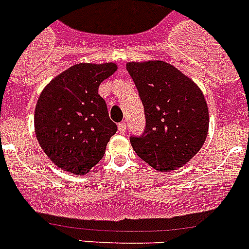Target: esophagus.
<instances>
[{
    "label": "esophagus",
    "instance_id": "34e87169",
    "mask_svg": "<svg viewBox=\"0 0 249 249\" xmlns=\"http://www.w3.org/2000/svg\"><path fill=\"white\" fill-rule=\"evenodd\" d=\"M126 131V123H118V132H120L121 135H124Z\"/></svg>",
    "mask_w": 249,
    "mask_h": 249
}]
</instances>
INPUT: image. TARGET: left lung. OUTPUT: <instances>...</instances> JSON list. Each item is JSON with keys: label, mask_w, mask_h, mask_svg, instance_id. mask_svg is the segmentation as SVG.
I'll list each match as a JSON object with an SVG mask.
<instances>
[{"label": "left lung", "mask_w": 249, "mask_h": 249, "mask_svg": "<svg viewBox=\"0 0 249 249\" xmlns=\"http://www.w3.org/2000/svg\"><path fill=\"white\" fill-rule=\"evenodd\" d=\"M126 66L146 113L143 136L131 137L132 147L158 172L183 167L202 148L208 133L210 114L203 92L164 61Z\"/></svg>", "instance_id": "left-lung-1"}]
</instances>
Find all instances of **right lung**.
I'll return each instance as SVG.
<instances>
[{"mask_svg": "<svg viewBox=\"0 0 249 249\" xmlns=\"http://www.w3.org/2000/svg\"><path fill=\"white\" fill-rule=\"evenodd\" d=\"M116 71L113 62L77 63L54 77L39 94L35 133L58 168L86 175L105 156L117 126L109 120L98 87Z\"/></svg>", "mask_w": 249, "mask_h": 249, "instance_id": "right-lung-1", "label": "right lung"}]
</instances>
